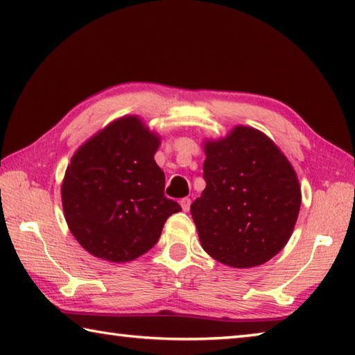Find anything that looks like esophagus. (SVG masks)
<instances>
[{
    "label": "esophagus",
    "instance_id": "esophagus-1",
    "mask_svg": "<svg viewBox=\"0 0 355 355\" xmlns=\"http://www.w3.org/2000/svg\"><path fill=\"white\" fill-rule=\"evenodd\" d=\"M180 205H182L184 212H187V210H189V207H191V198H182V200H180Z\"/></svg>",
    "mask_w": 355,
    "mask_h": 355
}]
</instances>
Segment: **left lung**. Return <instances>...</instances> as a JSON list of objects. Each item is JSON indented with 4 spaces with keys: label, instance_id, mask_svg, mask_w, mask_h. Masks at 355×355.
<instances>
[{
    "label": "left lung",
    "instance_id": "left-lung-1",
    "mask_svg": "<svg viewBox=\"0 0 355 355\" xmlns=\"http://www.w3.org/2000/svg\"><path fill=\"white\" fill-rule=\"evenodd\" d=\"M206 189L191 206L205 250L225 266L256 267L288 243L300 209L293 166L266 134L236 126L206 143Z\"/></svg>",
    "mask_w": 355,
    "mask_h": 355
}]
</instances>
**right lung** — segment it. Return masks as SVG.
I'll return each mask as SVG.
<instances>
[{"mask_svg": "<svg viewBox=\"0 0 355 355\" xmlns=\"http://www.w3.org/2000/svg\"><path fill=\"white\" fill-rule=\"evenodd\" d=\"M160 139L137 117L108 125L73 155L62 183L67 224L96 258L126 262L150 250L182 210L164 197L154 154Z\"/></svg>", "mask_w": 355, "mask_h": 355, "instance_id": "obj_1", "label": "right lung"}]
</instances>
